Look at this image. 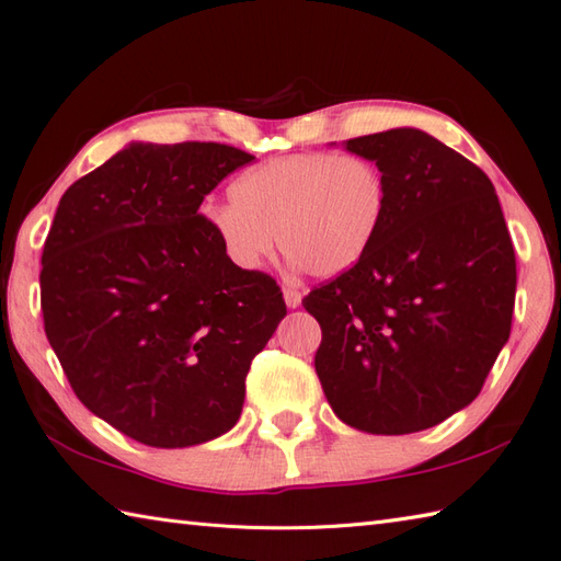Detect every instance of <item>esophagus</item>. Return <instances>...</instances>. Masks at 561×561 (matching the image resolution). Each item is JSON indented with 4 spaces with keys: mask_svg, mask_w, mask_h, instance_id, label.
<instances>
[{
    "mask_svg": "<svg viewBox=\"0 0 561 561\" xmlns=\"http://www.w3.org/2000/svg\"><path fill=\"white\" fill-rule=\"evenodd\" d=\"M283 297H285V305H288L290 309L300 307V302H302V293L297 290V288H293V285H285V288H283Z\"/></svg>",
    "mask_w": 561,
    "mask_h": 561,
    "instance_id": "34e87169",
    "label": "esophagus"
}]
</instances>
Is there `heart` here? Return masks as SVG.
<instances>
[{
    "label": "heart",
    "instance_id": "heart-1",
    "mask_svg": "<svg viewBox=\"0 0 561 561\" xmlns=\"http://www.w3.org/2000/svg\"><path fill=\"white\" fill-rule=\"evenodd\" d=\"M226 204L204 208L234 266L256 271L276 249L317 278L353 268L377 240L389 180L359 153L305 151L271 158L234 182Z\"/></svg>",
    "mask_w": 561,
    "mask_h": 561
}]
</instances>
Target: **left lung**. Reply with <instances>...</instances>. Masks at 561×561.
I'll return each mask as SVG.
<instances>
[{
    "label": "left lung",
    "instance_id": "8db88e82",
    "mask_svg": "<svg viewBox=\"0 0 561 561\" xmlns=\"http://www.w3.org/2000/svg\"><path fill=\"white\" fill-rule=\"evenodd\" d=\"M347 151L383 170L389 208L367 254L302 300L314 367L345 425L420 432L476 401L508 341L514 244L490 178L434 136L389 129Z\"/></svg>",
    "mask_w": 561,
    "mask_h": 561
}]
</instances>
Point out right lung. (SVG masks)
Wrapping results in <instances>:
<instances>
[{"label":"right lung","instance_id":"add662e5","mask_svg":"<svg viewBox=\"0 0 561 561\" xmlns=\"http://www.w3.org/2000/svg\"><path fill=\"white\" fill-rule=\"evenodd\" d=\"M252 158L214 141L131 144L57 206L41 271L47 341L79 401L141 444L226 434L288 312L276 280L234 266L198 214Z\"/></svg>","mask_w":561,"mask_h":561}]
</instances>
